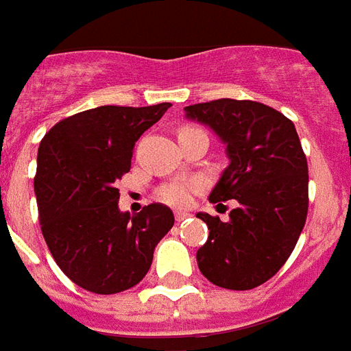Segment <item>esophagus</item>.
<instances>
[{
	"label": "esophagus",
	"instance_id": "1",
	"mask_svg": "<svg viewBox=\"0 0 351 351\" xmlns=\"http://www.w3.org/2000/svg\"><path fill=\"white\" fill-rule=\"evenodd\" d=\"M187 217H189V213H185V211H176V221H178V223L185 221Z\"/></svg>",
	"mask_w": 351,
	"mask_h": 351
}]
</instances>
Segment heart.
I'll use <instances>...</instances> for the list:
<instances>
[{
  "mask_svg": "<svg viewBox=\"0 0 351 351\" xmlns=\"http://www.w3.org/2000/svg\"><path fill=\"white\" fill-rule=\"evenodd\" d=\"M202 189L204 183L200 180H178L162 185L156 191V196H158V200L170 204V206H187L193 200V195Z\"/></svg>",
  "mask_w": 351,
  "mask_h": 351,
  "instance_id": "b5f03b06",
  "label": "heart"
}]
</instances>
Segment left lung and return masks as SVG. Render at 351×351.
Returning a JSON list of instances; mask_svg holds the SVG:
<instances>
[{
    "label": "left lung",
    "mask_w": 351,
    "mask_h": 351,
    "mask_svg": "<svg viewBox=\"0 0 351 351\" xmlns=\"http://www.w3.org/2000/svg\"><path fill=\"white\" fill-rule=\"evenodd\" d=\"M189 119L208 124L230 158L210 200H236L230 221L198 213L208 242L196 251L198 268L225 289L259 287L285 265L308 215V162L295 124L251 100L204 101L185 108Z\"/></svg>",
    "instance_id": "left-lung-1"
}]
</instances>
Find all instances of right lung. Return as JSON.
<instances>
[{
  "mask_svg": "<svg viewBox=\"0 0 351 351\" xmlns=\"http://www.w3.org/2000/svg\"><path fill=\"white\" fill-rule=\"evenodd\" d=\"M170 106L86 109L62 119L39 143L34 189L41 232L62 272L83 289L113 295L140 283L173 227L164 204L123 213L117 189L136 141Z\"/></svg>",
  "mask_w": 351,
  "mask_h": 351,
  "instance_id": "add662e5",
  "label": "right lung"
}]
</instances>
